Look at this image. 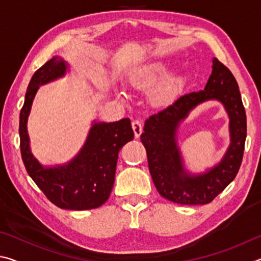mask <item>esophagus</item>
I'll return each mask as SVG.
<instances>
[{
	"label": "esophagus",
	"instance_id": "esophagus-1",
	"mask_svg": "<svg viewBox=\"0 0 261 261\" xmlns=\"http://www.w3.org/2000/svg\"><path fill=\"white\" fill-rule=\"evenodd\" d=\"M132 129H134L136 138H139L140 135H141V132H143V123H141L138 120L134 121V122H132Z\"/></svg>",
	"mask_w": 261,
	"mask_h": 261
}]
</instances>
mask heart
Wrapping results in <instances>:
<instances>
[{
	"mask_svg": "<svg viewBox=\"0 0 261 261\" xmlns=\"http://www.w3.org/2000/svg\"><path fill=\"white\" fill-rule=\"evenodd\" d=\"M169 67L162 61L148 62L132 69L127 81L137 90H148L161 81L151 92V99L155 105H167L173 101L188 82L187 73L182 71L168 73Z\"/></svg>",
	"mask_w": 261,
	"mask_h": 261,
	"instance_id": "b5f03b06",
	"label": "heart"
}]
</instances>
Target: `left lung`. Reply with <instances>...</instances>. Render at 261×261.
Returning <instances> with one entry per match:
<instances>
[{
    "mask_svg": "<svg viewBox=\"0 0 261 261\" xmlns=\"http://www.w3.org/2000/svg\"><path fill=\"white\" fill-rule=\"evenodd\" d=\"M207 100H218L229 117L231 144L223 159L202 173L185 168L178 145L179 125L192 110ZM147 153L153 183L166 199L180 205L208 204L230 184L240 170L246 139V115L238 84L227 67L212 60L205 88L184 94L146 120L140 136Z\"/></svg>",
    "mask_w": 261,
    "mask_h": 261,
    "instance_id": "8db88e82",
    "label": "left lung"
}]
</instances>
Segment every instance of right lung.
I'll use <instances>...</instances> for the list:
<instances>
[{"mask_svg":"<svg viewBox=\"0 0 261 261\" xmlns=\"http://www.w3.org/2000/svg\"><path fill=\"white\" fill-rule=\"evenodd\" d=\"M68 71V62L54 56L31 78L19 115L20 152L31 178L53 204L63 210H92L108 200L118 152L135 135L129 118L110 123L93 121L85 143L72 160L63 165H41L30 146L28 120L31 108L40 86L63 78Z\"/></svg>","mask_w":261,"mask_h":261,"instance_id":"right-lung-1","label":"right lung"}]
</instances>
